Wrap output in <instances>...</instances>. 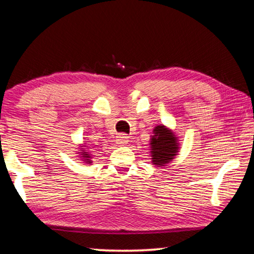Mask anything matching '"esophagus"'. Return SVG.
I'll list each match as a JSON object with an SVG mask.
<instances>
[{"mask_svg": "<svg viewBox=\"0 0 254 254\" xmlns=\"http://www.w3.org/2000/svg\"><path fill=\"white\" fill-rule=\"evenodd\" d=\"M128 142V139L126 134H119L117 136V143L119 145H124Z\"/></svg>", "mask_w": 254, "mask_h": 254, "instance_id": "1", "label": "esophagus"}]
</instances>
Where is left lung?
I'll use <instances>...</instances> for the list:
<instances>
[{
	"label": "left lung",
	"instance_id": "1",
	"mask_svg": "<svg viewBox=\"0 0 254 254\" xmlns=\"http://www.w3.org/2000/svg\"><path fill=\"white\" fill-rule=\"evenodd\" d=\"M179 149L178 136L173 130L163 124L153 128V135L150 137V156L154 166L162 167L173 161Z\"/></svg>",
	"mask_w": 254,
	"mask_h": 254
}]
</instances>
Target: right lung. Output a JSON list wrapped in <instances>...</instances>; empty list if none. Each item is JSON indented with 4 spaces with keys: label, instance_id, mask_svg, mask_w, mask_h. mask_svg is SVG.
<instances>
[{
    "label": "right lung",
    "instance_id": "1",
    "mask_svg": "<svg viewBox=\"0 0 254 254\" xmlns=\"http://www.w3.org/2000/svg\"><path fill=\"white\" fill-rule=\"evenodd\" d=\"M85 144L84 145H81V147L79 148V150H78V154H79V158L81 159V160H83L84 162H86V163H89V165H91L92 163V156H91V153H89L87 150H85Z\"/></svg>",
    "mask_w": 254,
    "mask_h": 254
}]
</instances>
